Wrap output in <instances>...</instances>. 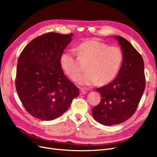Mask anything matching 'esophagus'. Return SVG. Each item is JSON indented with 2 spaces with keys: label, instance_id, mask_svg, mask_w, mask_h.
<instances>
[{
  "label": "esophagus",
  "instance_id": "1",
  "mask_svg": "<svg viewBox=\"0 0 157 157\" xmlns=\"http://www.w3.org/2000/svg\"><path fill=\"white\" fill-rule=\"evenodd\" d=\"M86 94V92L84 91V90H80V95H83V94Z\"/></svg>",
  "mask_w": 157,
  "mask_h": 157
}]
</instances>
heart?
I'll return each instance as SVG.
<instances>
[{"label": "heart", "mask_w": 157, "mask_h": 157, "mask_svg": "<svg viewBox=\"0 0 157 157\" xmlns=\"http://www.w3.org/2000/svg\"><path fill=\"white\" fill-rule=\"evenodd\" d=\"M78 58L88 61L86 73L79 79V84L84 86L96 84L103 85L111 82L116 77L122 62V52L119 47L109 46L106 43L96 39L82 42L77 48ZM61 68L71 79L77 80L82 69L78 58L72 52H66L60 58Z\"/></svg>", "instance_id": "obj_1"}]
</instances>
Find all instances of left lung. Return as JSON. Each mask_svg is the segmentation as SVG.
<instances>
[{
	"instance_id": "8db88e82",
	"label": "left lung",
	"mask_w": 157,
	"mask_h": 157,
	"mask_svg": "<svg viewBox=\"0 0 157 157\" xmlns=\"http://www.w3.org/2000/svg\"><path fill=\"white\" fill-rule=\"evenodd\" d=\"M121 47V67L111 82L96 89L101 101L92 108V116L105 126L121 124L135 113L145 88L144 63L140 54L121 36H114Z\"/></svg>"
}]
</instances>
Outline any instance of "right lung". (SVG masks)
<instances>
[{"label": "right lung", "instance_id": "1", "mask_svg": "<svg viewBox=\"0 0 157 157\" xmlns=\"http://www.w3.org/2000/svg\"><path fill=\"white\" fill-rule=\"evenodd\" d=\"M73 33L50 32L31 40L23 50L17 65L16 88L31 115L52 121L67 110L79 90L64 75L60 64Z\"/></svg>", "mask_w": 157, "mask_h": 157}]
</instances>
